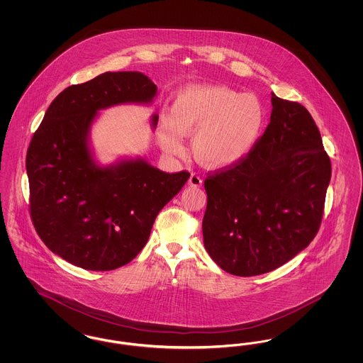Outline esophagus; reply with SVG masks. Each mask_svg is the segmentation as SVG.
I'll use <instances>...</instances> for the list:
<instances>
[{
    "label": "esophagus",
    "instance_id": "obj_1",
    "mask_svg": "<svg viewBox=\"0 0 363 363\" xmlns=\"http://www.w3.org/2000/svg\"><path fill=\"white\" fill-rule=\"evenodd\" d=\"M188 184H189L190 186H193V188H200L201 184H203V179H201V177L199 174L191 173Z\"/></svg>",
    "mask_w": 363,
    "mask_h": 363
}]
</instances>
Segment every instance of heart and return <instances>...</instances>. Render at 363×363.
<instances>
[{
	"label": "heart",
	"instance_id": "heart-1",
	"mask_svg": "<svg viewBox=\"0 0 363 363\" xmlns=\"http://www.w3.org/2000/svg\"><path fill=\"white\" fill-rule=\"evenodd\" d=\"M267 125L259 98L216 84L182 88L172 116L160 120L159 144L167 154L184 151V135L193 136V154L213 169L231 167L250 155Z\"/></svg>",
	"mask_w": 363,
	"mask_h": 363
}]
</instances>
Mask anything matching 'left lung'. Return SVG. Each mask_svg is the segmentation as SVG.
I'll list each match as a JSON object with an SVG mask.
<instances>
[{
  "mask_svg": "<svg viewBox=\"0 0 363 363\" xmlns=\"http://www.w3.org/2000/svg\"><path fill=\"white\" fill-rule=\"evenodd\" d=\"M272 113L255 151L204 181V246L237 277L271 272L315 237L330 181V160L311 113L271 98Z\"/></svg>",
  "mask_w": 363,
  "mask_h": 363,
  "instance_id": "1",
  "label": "left lung"
}]
</instances>
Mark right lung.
I'll return each mask as SVG.
<instances>
[{"label": "right lung", "mask_w": 363, "mask_h": 363, "mask_svg": "<svg viewBox=\"0 0 363 363\" xmlns=\"http://www.w3.org/2000/svg\"><path fill=\"white\" fill-rule=\"evenodd\" d=\"M157 86L141 72H106L65 88L49 106L27 151L30 209L45 245L70 264L111 271L145 246L160 209L182 189L188 172L164 173L144 157L101 164L89 140L99 111L150 104ZM159 116L152 114L155 129Z\"/></svg>", "instance_id": "right-lung-1"}]
</instances>
